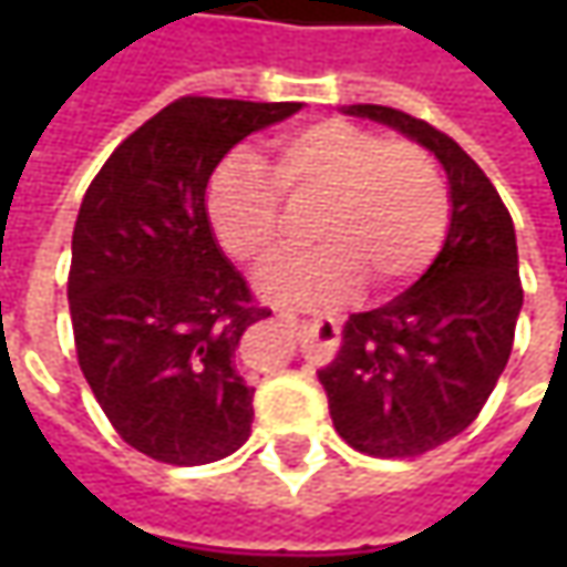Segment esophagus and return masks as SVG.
<instances>
[{"mask_svg": "<svg viewBox=\"0 0 567 567\" xmlns=\"http://www.w3.org/2000/svg\"><path fill=\"white\" fill-rule=\"evenodd\" d=\"M280 318H290L293 316H280ZM302 331L309 334L312 340H321V343H331V340H338L340 328L334 318H309V321H302Z\"/></svg>", "mask_w": 567, "mask_h": 567, "instance_id": "34e87169", "label": "esophagus"}]
</instances>
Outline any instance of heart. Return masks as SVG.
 <instances>
[{"label": "heart", "instance_id": "obj_1", "mask_svg": "<svg viewBox=\"0 0 567 567\" xmlns=\"http://www.w3.org/2000/svg\"><path fill=\"white\" fill-rule=\"evenodd\" d=\"M284 205H318L316 251L261 277L271 299L334 306L369 280L391 293L432 265L447 233L451 202L439 164L420 144L381 138L343 120L309 122L280 135L271 161L229 157L207 179L210 229L229 258L268 268L287 246Z\"/></svg>", "mask_w": 567, "mask_h": 567}]
</instances>
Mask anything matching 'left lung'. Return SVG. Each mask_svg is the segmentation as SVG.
I'll list each match as a JSON object with an SVG mask.
<instances>
[{
	"mask_svg": "<svg viewBox=\"0 0 567 567\" xmlns=\"http://www.w3.org/2000/svg\"><path fill=\"white\" fill-rule=\"evenodd\" d=\"M347 113L429 147L451 183L439 258L406 293L350 316L338 357L318 372L347 445L372 457H416L461 435L508 365L524 306L517 239L489 176L445 132L375 103Z\"/></svg>",
	"mask_w": 567,
	"mask_h": 567,
	"instance_id": "obj_1",
	"label": "left lung"
}]
</instances>
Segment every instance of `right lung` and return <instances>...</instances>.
<instances>
[{"mask_svg": "<svg viewBox=\"0 0 567 567\" xmlns=\"http://www.w3.org/2000/svg\"><path fill=\"white\" fill-rule=\"evenodd\" d=\"M299 103L179 97L135 128L84 192L69 312L78 365L125 445L198 467L246 445L251 394L236 347L258 306L207 220L214 166Z\"/></svg>", "mask_w": 567, "mask_h": 567, "instance_id": "right-lung-1", "label": "right lung"}]
</instances>
